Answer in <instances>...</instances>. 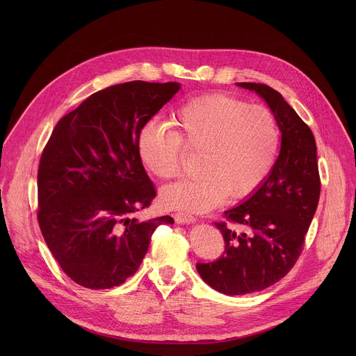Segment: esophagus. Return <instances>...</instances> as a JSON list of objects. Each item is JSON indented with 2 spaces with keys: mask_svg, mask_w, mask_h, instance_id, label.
<instances>
[{
  "mask_svg": "<svg viewBox=\"0 0 356 356\" xmlns=\"http://www.w3.org/2000/svg\"><path fill=\"white\" fill-rule=\"evenodd\" d=\"M175 220L177 224H190V222H194L195 221V217L191 216V214H187V213H176L175 214Z\"/></svg>",
  "mask_w": 356,
  "mask_h": 356,
  "instance_id": "34e87169",
  "label": "esophagus"
}]
</instances>
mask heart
<instances>
[{
    "mask_svg": "<svg viewBox=\"0 0 356 356\" xmlns=\"http://www.w3.org/2000/svg\"><path fill=\"white\" fill-rule=\"evenodd\" d=\"M169 124H145L138 135V155L152 175L169 180L180 175L186 152L200 154L198 179L162 190V204L170 210L207 213L229 194L249 197L275 168L280 128L264 106L229 94H206L184 101Z\"/></svg>",
    "mask_w": 356,
    "mask_h": 356,
    "instance_id": "obj_1",
    "label": "heart"
}]
</instances>
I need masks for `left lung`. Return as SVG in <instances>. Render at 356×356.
<instances>
[{
  "mask_svg": "<svg viewBox=\"0 0 356 356\" xmlns=\"http://www.w3.org/2000/svg\"><path fill=\"white\" fill-rule=\"evenodd\" d=\"M259 94L275 114L280 154L266 181L214 222L225 241L222 257L197 264L209 286L228 296L261 291L283 279L298 259L320 200L316 139L280 92L266 84L238 83Z\"/></svg>",
  "mask_w": 356,
  "mask_h": 356,
  "instance_id": "obj_1",
  "label": "left lung"
}]
</instances>
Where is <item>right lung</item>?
Instances as JSON below:
<instances>
[{
	"label": "right lung",
	"instance_id": "right-lung-1",
	"mask_svg": "<svg viewBox=\"0 0 356 356\" xmlns=\"http://www.w3.org/2000/svg\"><path fill=\"white\" fill-rule=\"evenodd\" d=\"M180 84L128 81L91 94L50 135L38 169V222L63 272L87 289L131 277L152 234L170 216L140 221L156 195L138 135Z\"/></svg>",
	"mask_w": 356,
	"mask_h": 356
}]
</instances>
